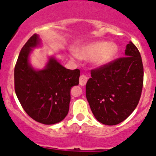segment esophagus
<instances>
[{
  "instance_id": "34e87169",
  "label": "esophagus",
  "mask_w": 156,
  "mask_h": 156,
  "mask_svg": "<svg viewBox=\"0 0 156 156\" xmlns=\"http://www.w3.org/2000/svg\"><path fill=\"white\" fill-rule=\"evenodd\" d=\"M80 85L81 86H85L86 83L87 82V76H85L84 74H82V75L80 76Z\"/></svg>"
}]
</instances>
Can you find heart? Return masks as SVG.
Here are the masks:
<instances>
[{
    "mask_svg": "<svg viewBox=\"0 0 156 156\" xmlns=\"http://www.w3.org/2000/svg\"><path fill=\"white\" fill-rule=\"evenodd\" d=\"M118 53V47L112 42L95 41L81 47L78 55L81 58L90 59L96 66H103L110 63Z\"/></svg>",
    "mask_w": 156,
    "mask_h": 156,
    "instance_id": "obj_1",
    "label": "heart"
}]
</instances>
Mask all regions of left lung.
Here are the masks:
<instances>
[{
    "label": "left lung",
    "mask_w": 156,
    "mask_h": 156,
    "mask_svg": "<svg viewBox=\"0 0 156 156\" xmlns=\"http://www.w3.org/2000/svg\"><path fill=\"white\" fill-rule=\"evenodd\" d=\"M124 57L91 70L86 96L95 118L101 123H120L135 110L143 86V65L137 47L130 41Z\"/></svg>",
    "instance_id": "1"
}]
</instances>
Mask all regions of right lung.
<instances>
[{
  "label": "right lung",
  "mask_w": 156,
  "mask_h": 156,
  "mask_svg": "<svg viewBox=\"0 0 156 156\" xmlns=\"http://www.w3.org/2000/svg\"><path fill=\"white\" fill-rule=\"evenodd\" d=\"M39 44V36L35 34L22 47L14 67V90L30 117L41 123L53 125L67 115L70 89L79 84L80 71L66 69L53 57L44 69H34L29 63V54Z\"/></svg>",
  "instance_id": "obj_1"
}]
</instances>
